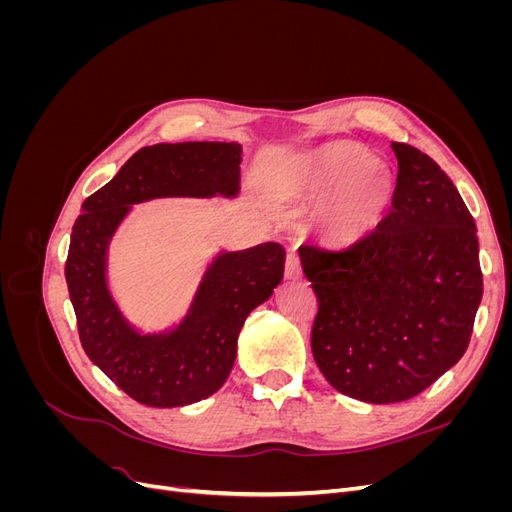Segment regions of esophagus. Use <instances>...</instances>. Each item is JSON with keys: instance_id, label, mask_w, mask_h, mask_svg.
Segmentation results:
<instances>
[{"instance_id": "esophagus-1", "label": "esophagus", "mask_w": 512, "mask_h": 512, "mask_svg": "<svg viewBox=\"0 0 512 512\" xmlns=\"http://www.w3.org/2000/svg\"><path fill=\"white\" fill-rule=\"evenodd\" d=\"M284 275H286V280H301V275H303L301 260H299V256L294 254V252H290V254L286 256Z\"/></svg>"}]
</instances>
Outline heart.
<instances>
[{
	"label": "heart",
	"instance_id": "obj_1",
	"mask_svg": "<svg viewBox=\"0 0 512 512\" xmlns=\"http://www.w3.org/2000/svg\"><path fill=\"white\" fill-rule=\"evenodd\" d=\"M290 192L316 211V226L331 245H354L382 222L393 198L389 168L352 141H329L294 164Z\"/></svg>",
	"mask_w": 512,
	"mask_h": 512
}]
</instances>
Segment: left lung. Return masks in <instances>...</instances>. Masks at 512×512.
<instances>
[{"label": "left lung", "mask_w": 512, "mask_h": 512, "mask_svg": "<svg viewBox=\"0 0 512 512\" xmlns=\"http://www.w3.org/2000/svg\"><path fill=\"white\" fill-rule=\"evenodd\" d=\"M397 185L378 228L344 250L301 245L318 314L312 352L333 389L406 401L466 352L483 297L476 224L427 153L391 143Z\"/></svg>", "instance_id": "1"}]
</instances>
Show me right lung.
Returning <instances> with one entry per match:
<instances>
[{"instance_id": "obj_1", "label": "right lung", "mask_w": 512, "mask_h": 512, "mask_svg": "<svg viewBox=\"0 0 512 512\" xmlns=\"http://www.w3.org/2000/svg\"><path fill=\"white\" fill-rule=\"evenodd\" d=\"M241 145L160 143L143 147L96 194L85 198L70 235L66 282L85 354L138 404L177 408L213 395L237 356V337L254 307L284 277V247L260 243L224 252L200 282L175 331L141 335L106 286V250L130 205L162 196H235Z\"/></svg>"}]
</instances>
